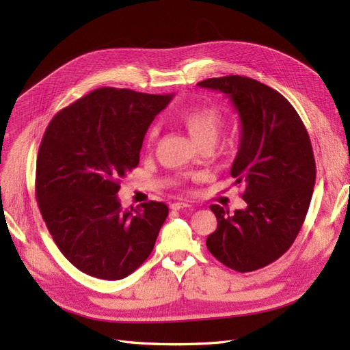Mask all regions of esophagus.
Returning a JSON list of instances; mask_svg holds the SVG:
<instances>
[{"label":"esophagus","instance_id":"34e87169","mask_svg":"<svg viewBox=\"0 0 350 350\" xmlns=\"http://www.w3.org/2000/svg\"><path fill=\"white\" fill-rule=\"evenodd\" d=\"M187 207H191V204H189L188 201H178V203L171 204L172 210H181V208H187Z\"/></svg>","mask_w":350,"mask_h":350}]
</instances>
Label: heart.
<instances>
[{"instance_id": "b5f03b06", "label": "heart", "mask_w": 350, "mask_h": 350, "mask_svg": "<svg viewBox=\"0 0 350 350\" xmlns=\"http://www.w3.org/2000/svg\"><path fill=\"white\" fill-rule=\"evenodd\" d=\"M179 121L184 125L187 133L191 135V139L200 144L203 142H215L219 131V126L221 124V116L217 109L210 107H201L193 108L181 112L179 115ZM157 137V126H152L147 133L146 144L152 146L156 142Z\"/></svg>"}]
</instances>
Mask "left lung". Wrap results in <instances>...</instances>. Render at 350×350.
Segmentation results:
<instances>
[{
  "label": "left lung",
  "instance_id": "obj_1",
  "mask_svg": "<svg viewBox=\"0 0 350 350\" xmlns=\"http://www.w3.org/2000/svg\"><path fill=\"white\" fill-rule=\"evenodd\" d=\"M200 88L225 93L241 120L230 175L245 185L247 207L229 215L219 204L207 250L226 267L247 273L269 266L291 248L308 213L315 184L310 135L289 100L242 76L207 79Z\"/></svg>",
  "mask_w": 350,
  "mask_h": 350
}]
</instances>
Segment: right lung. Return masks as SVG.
<instances>
[{
  "mask_svg": "<svg viewBox=\"0 0 350 350\" xmlns=\"http://www.w3.org/2000/svg\"><path fill=\"white\" fill-rule=\"evenodd\" d=\"M172 94L102 88L51 120L39 146L36 198L64 257L89 276L120 280L150 256L169 208L122 210L120 181L140 162L144 135Z\"/></svg>",
  "mask_w": 350,
  "mask_h": 350,
  "instance_id": "1",
  "label": "right lung"
}]
</instances>
